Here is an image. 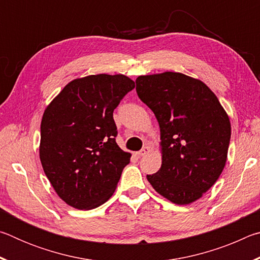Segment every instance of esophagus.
<instances>
[{
    "label": "esophagus",
    "instance_id": "34e87169",
    "mask_svg": "<svg viewBox=\"0 0 260 260\" xmlns=\"http://www.w3.org/2000/svg\"><path fill=\"white\" fill-rule=\"evenodd\" d=\"M149 152H150V147L146 146V147H143L142 149H141V150L138 152V156H139V157H143V156L148 155Z\"/></svg>",
    "mask_w": 260,
    "mask_h": 260
}]
</instances>
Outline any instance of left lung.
<instances>
[{"label":"left lung","mask_w":260,"mask_h":260,"mask_svg":"<svg viewBox=\"0 0 260 260\" xmlns=\"http://www.w3.org/2000/svg\"><path fill=\"white\" fill-rule=\"evenodd\" d=\"M140 100L160 128L161 167L147 175L153 189L175 204L201 199L226 164L231 122L204 82L178 72L136 79Z\"/></svg>","instance_id":"obj_1"}]
</instances>
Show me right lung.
Masks as SVG:
<instances>
[{"instance_id":"1","label":"right lung","mask_w":260,"mask_h":260,"mask_svg":"<svg viewBox=\"0 0 260 260\" xmlns=\"http://www.w3.org/2000/svg\"><path fill=\"white\" fill-rule=\"evenodd\" d=\"M134 81L122 74L88 76L68 83L41 121L40 159L61 200L79 210L105 203L131 153L118 147L113 111Z\"/></svg>"}]
</instances>
